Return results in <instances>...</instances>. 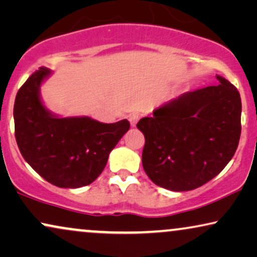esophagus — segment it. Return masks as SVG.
I'll return each mask as SVG.
<instances>
[{
  "label": "esophagus",
  "instance_id": "obj_1",
  "mask_svg": "<svg viewBox=\"0 0 257 257\" xmlns=\"http://www.w3.org/2000/svg\"><path fill=\"white\" fill-rule=\"evenodd\" d=\"M139 119H140V115L136 114V112H132V114L129 115V122H131L132 126H136Z\"/></svg>",
  "mask_w": 257,
  "mask_h": 257
}]
</instances>
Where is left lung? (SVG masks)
Returning <instances> with one entry per match:
<instances>
[{
	"instance_id": "obj_1",
	"label": "left lung",
	"mask_w": 257,
	"mask_h": 257,
	"mask_svg": "<svg viewBox=\"0 0 257 257\" xmlns=\"http://www.w3.org/2000/svg\"><path fill=\"white\" fill-rule=\"evenodd\" d=\"M180 95L143 117V169L156 186L188 191L218 175L237 149L241 97L230 82Z\"/></svg>"
}]
</instances>
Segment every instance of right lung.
Segmentation results:
<instances>
[{"label":"right lung","mask_w":257,"mask_h":257,"mask_svg":"<svg viewBox=\"0 0 257 257\" xmlns=\"http://www.w3.org/2000/svg\"><path fill=\"white\" fill-rule=\"evenodd\" d=\"M40 68L17 91L15 138L23 159L48 182L81 188L103 172L109 154L131 128L128 119L102 123L88 116L61 117L43 104L41 84L50 76Z\"/></svg>","instance_id":"add662e5"}]
</instances>
